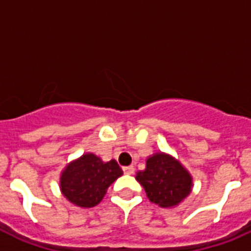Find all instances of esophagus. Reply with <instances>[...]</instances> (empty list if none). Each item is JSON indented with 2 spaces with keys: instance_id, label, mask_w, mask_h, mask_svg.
I'll list each match as a JSON object with an SVG mask.
<instances>
[{
  "instance_id": "obj_1",
  "label": "esophagus",
  "mask_w": 251,
  "mask_h": 251,
  "mask_svg": "<svg viewBox=\"0 0 251 251\" xmlns=\"http://www.w3.org/2000/svg\"><path fill=\"white\" fill-rule=\"evenodd\" d=\"M123 172L126 175H132L134 172V167L133 166H127V167H123Z\"/></svg>"
}]
</instances>
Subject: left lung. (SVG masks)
Returning <instances> with one entry per match:
<instances>
[{
	"mask_svg": "<svg viewBox=\"0 0 251 251\" xmlns=\"http://www.w3.org/2000/svg\"><path fill=\"white\" fill-rule=\"evenodd\" d=\"M136 179L143 186L151 202L161 207H175L192 190V177L177 159L166 153H156L147 158L146 170L139 171Z\"/></svg>",
	"mask_w": 251,
	"mask_h": 251,
	"instance_id": "obj_1",
	"label": "left lung"
}]
</instances>
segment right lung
<instances>
[{"label": "right lung", "mask_w": 251, "mask_h": 251, "mask_svg": "<svg viewBox=\"0 0 251 251\" xmlns=\"http://www.w3.org/2000/svg\"><path fill=\"white\" fill-rule=\"evenodd\" d=\"M123 175L117 161L103 162L93 153H85L70 162L60 176V190L79 207H93L103 200L106 190Z\"/></svg>", "instance_id": "right-lung-1"}]
</instances>
